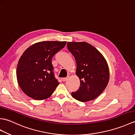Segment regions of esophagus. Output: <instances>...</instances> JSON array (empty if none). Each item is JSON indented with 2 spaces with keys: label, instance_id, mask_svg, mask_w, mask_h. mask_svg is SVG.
<instances>
[{
  "label": "esophagus",
  "instance_id": "esophagus-1",
  "mask_svg": "<svg viewBox=\"0 0 135 135\" xmlns=\"http://www.w3.org/2000/svg\"><path fill=\"white\" fill-rule=\"evenodd\" d=\"M68 79V77H66V78H63L62 79L63 81H66Z\"/></svg>",
  "mask_w": 135,
  "mask_h": 135
}]
</instances>
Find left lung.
<instances>
[{"mask_svg": "<svg viewBox=\"0 0 135 135\" xmlns=\"http://www.w3.org/2000/svg\"><path fill=\"white\" fill-rule=\"evenodd\" d=\"M67 47L76 60V74L80 79L79 88L71 95L82 102L94 99L104 91L109 81L106 60L86 42H68Z\"/></svg>", "mask_w": 135, "mask_h": 135, "instance_id": "1", "label": "left lung"}]
</instances>
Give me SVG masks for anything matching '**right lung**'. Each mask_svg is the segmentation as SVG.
I'll return each instance as SVG.
<instances>
[{
  "label": "right lung",
  "mask_w": 135,
  "mask_h": 135,
  "mask_svg": "<svg viewBox=\"0 0 135 135\" xmlns=\"http://www.w3.org/2000/svg\"><path fill=\"white\" fill-rule=\"evenodd\" d=\"M66 42L36 43L22 54L17 67V78L22 90L35 100L49 97L59 82L53 72L51 59L66 45Z\"/></svg>",
  "instance_id": "add662e5"
}]
</instances>
